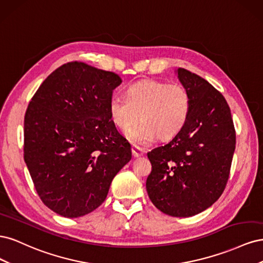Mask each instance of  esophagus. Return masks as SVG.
Segmentation results:
<instances>
[{"instance_id":"34e87169","label":"esophagus","mask_w":263,"mask_h":263,"mask_svg":"<svg viewBox=\"0 0 263 263\" xmlns=\"http://www.w3.org/2000/svg\"><path fill=\"white\" fill-rule=\"evenodd\" d=\"M132 153H133L134 158H138V157L144 155V150H142V149L139 148V147L133 146V147H132Z\"/></svg>"}]
</instances>
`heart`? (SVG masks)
<instances>
[{
    "mask_svg": "<svg viewBox=\"0 0 263 263\" xmlns=\"http://www.w3.org/2000/svg\"><path fill=\"white\" fill-rule=\"evenodd\" d=\"M109 116L117 128L128 133V138L139 145L153 140L170 139L187 122L191 110L189 91L179 83L142 80L127 87L126 98L114 95L108 103Z\"/></svg>",
    "mask_w": 263,
    "mask_h": 263,
    "instance_id": "b5f03b06",
    "label": "heart"
}]
</instances>
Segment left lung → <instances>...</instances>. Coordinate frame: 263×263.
Wrapping results in <instances>:
<instances>
[{
	"mask_svg": "<svg viewBox=\"0 0 263 263\" xmlns=\"http://www.w3.org/2000/svg\"><path fill=\"white\" fill-rule=\"evenodd\" d=\"M178 77L191 97L187 122L170 142L147 154L150 201L162 213L189 217L209 209L224 192L236 147L232 113L222 94L191 71Z\"/></svg>",
	"mask_w": 263,
	"mask_h": 263,
	"instance_id": "8db88e82",
	"label": "left lung"
}]
</instances>
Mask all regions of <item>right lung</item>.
I'll list each match as a JSON object with an SVG mask.
<instances>
[{
	"instance_id": "1",
	"label": "right lung",
	"mask_w": 263,
	"mask_h": 263,
	"mask_svg": "<svg viewBox=\"0 0 263 263\" xmlns=\"http://www.w3.org/2000/svg\"><path fill=\"white\" fill-rule=\"evenodd\" d=\"M118 74L72 61L55 69L31 98L24 119V160L47 208L74 218L105 201L132 159L108 103Z\"/></svg>"
}]
</instances>
